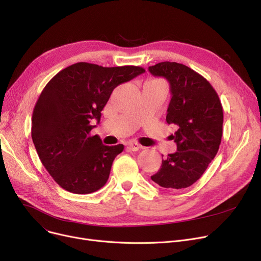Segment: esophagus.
I'll use <instances>...</instances> for the list:
<instances>
[{
    "label": "esophagus",
    "mask_w": 261,
    "mask_h": 261,
    "mask_svg": "<svg viewBox=\"0 0 261 261\" xmlns=\"http://www.w3.org/2000/svg\"><path fill=\"white\" fill-rule=\"evenodd\" d=\"M127 145L132 151H138L140 148H142V146L137 142H129Z\"/></svg>",
    "instance_id": "1"
}]
</instances>
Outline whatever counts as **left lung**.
I'll list each match as a JSON object with an SVG mask.
<instances>
[{
    "label": "left lung",
    "instance_id": "left-lung-1",
    "mask_svg": "<svg viewBox=\"0 0 261 261\" xmlns=\"http://www.w3.org/2000/svg\"><path fill=\"white\" fill-rule=\"evenodd\" d=\"M148 70L169 82L166 122L178 127L171 135L177 151L162 160L151 180L166 189H185L196 182L218 153L224 117L221 100L206 79L186 65L162 62Z\"/></svg>",
    "mask_w": 261,
    "mask_h": 261
}]
</instances>
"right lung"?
Listing matches in <instances>:
<instances>
[{
  "instance_id": "right-lung-1",
  "label": "right lung",
  "mask_w": 261,
  "mask_h": 261,
  "mask_svg": "<svg viewBox=\"0 0 261 261\" xmlns=\"http://www.w3.org/2000/svg\"><path fill=\"white\" fill-rule=\"evenodd\" d=\"M145 72L143 67L75 63L44 86L33 111L32 139L44 168L64 190L89 194L102 188L123 145L106 146L92 135L94 121L116 86Z\"/></svg>"
}]
</instances>
